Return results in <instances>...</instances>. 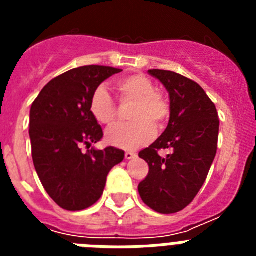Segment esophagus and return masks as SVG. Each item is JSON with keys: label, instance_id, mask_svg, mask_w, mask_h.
Wrapping results in <instances>:
<instances>
[{"label": "esophagus", "instance_id": "obj_1", "mask_svg": "<svg viewBox=\"0 0 256 256\" xmlns=\"http://www.w3.org/2000/svg\"><path fill=\"white\" fill-rule=\"evenodd\" d=\"M126 160H130V159H134L136 156H137V154H134V152H132V151H126Z\"/></svg>", "mask_w": 256, "mask_h": 256}]
</instances>
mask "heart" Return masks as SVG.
I'll return each instance as SVG.
<instances>
[{
    "label": "heart",
    "mask_w": 256,
    "mask_h": 256,
    "mask_svg": "<svg viewBox=\"0 0 256 256\" xmlns=\"http://www.w3.org/2000/svg\"><path fill=\"white\" fill-rule=\"evenodd\" d=\"M120 102H134L132 123L115 124L105 133L108 144L123 150H134L155 137V126H162L169 116V104L154 82L144 74H130L114 84ZM90 112L100 124H112L116 118V105L104 87L96 88L90 100Z\"/></svg>",
    "instance_id": "b5f03b06"
}]
</instances>
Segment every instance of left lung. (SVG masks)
<instances>
[{"label":"left lung","instance_id":"8db88e82","mask_svg":"<svg viewBox=\"0 0 256 256\" xmlns=\"http://www.w3.org/2000/svg\"><path fill=\"white\" fill-rule=\"evenodd\" d=\"M169 94L170 118L166 130L138 154L148 174L138 184L142 201L162 214L183 210L204 184L216 154L219 119L216 105L196 82L169 70L152 69ZM169 150L162 158L158 152Z\"/></svg>","mask_w":256,"mask_h":256}]
</instances>
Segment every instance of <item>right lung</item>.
<instances>
[{"label":"right lung","mask_w":256,"mask_h":256,"mask_svg":"<svg viewBox=\"0 0 256 256\" xmlns=\"http://www.w3.org/2000/svg\"><path fill=\"white\" fill-rule=\"evenodd\" d=\"M122 69L87 65L50 80L32 104L29 137L36 172L50 198L69 212L87 209L102 195L108 172L124 151L91 148L102 128L90 112V100L105 79ZM83 144L88 148L83 153Z\"/></svg>","instance_id":"1"}]
</instances>
